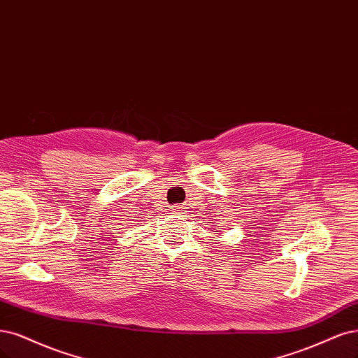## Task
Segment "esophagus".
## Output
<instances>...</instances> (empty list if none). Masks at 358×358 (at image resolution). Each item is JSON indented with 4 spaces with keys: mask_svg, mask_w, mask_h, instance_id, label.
<instances>
[{
    "mask_svg": "<svg viewBox=\"0 0 358 358\" xmlns=\"http://www.w3.org/2000/svg\"><path fill=\"white\" fill-rule=\"evenodd\" d=\"M182 208L183 207H180V206H173V207H171V212H173L175 215H182V212H183Z\"/></svg>",
    "mask_w": 358,
    "mask_h": 358,
    "instance_id": "obj_1",
    "label": "esophagus"
}]
</instances>
